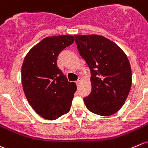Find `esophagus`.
<instances>
[{"label":"esophagus","mask_w":148,"mask_h":148,"mask_svg":"<svg viewBox=\"0 0 148 148\" xmlns=\"http://www.w3.org/2000/svg\"><path fill=\"white\" fill-rule=\"evenodd\" d=\"M80 83H81V79H79L78 80H77V82H76V84H77V86H79V84H80Z\"/></svg>","instance_id":"obj_1"}]
</instances>
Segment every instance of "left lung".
<instances>
[{
  "label": "left lung",
  "instance_id": "left-lung-1",
  "mask_svg": "<svg viewBox=\"0 0 148 148\" xmlns=\"http://www.w3.org/2000/svg\"><path fill=\"white\" fill-rule=\"evenodd\" d=\"M74 37L91 71V91L84 99L85 105L95 114L111 116L123 106L131 88L128 59L119 45L101 35Z\"/></svg>",
  "mask_w": 148,
  "mask_h": 148
}]
</instances>
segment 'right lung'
Returning <instances> with one entry per match:
<instances>
[{
	"instance_id": "right-lung-1",
	"label": "right lung",
	"mask_w": 148,
	"mask_h": 148,
	"mask_svg": "<svg viewBox=\"0 0 148 148\" xmlns=\"http://www.w3.org/2000/svg\"><path fill=\"white\" fill-rule=\"evenodd\" d=\"M74 41L71 35L45 37L25 57L21 69L23 91L29 105L45 119L55 120L70 111L77 85L68 82L57 60Z\"/></svg>"
}]
</instances>
